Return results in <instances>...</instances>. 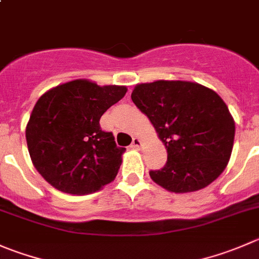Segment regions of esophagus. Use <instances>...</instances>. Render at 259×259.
<instances>
[{
	"label": "esophagus",
	"instance_id": "1",
	"mask_svg": "<svg viewBox=\"0 0 259 259\" xmlns=\"http://www.w3.org/2000/svg\"><path fill=\"white\" fill-rule=\"evenodd\" d=\"M142 145H143V142L139 139V138H133V143L130 147L134 148V149H140V148H142Z\"/></svg>",
	"mask_w": 259,
	"mask_h": 259
}]
</instances>
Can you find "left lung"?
<instances>
[{
  "label": "left lung",
  "instance_id": "8db88e82",
  "mask_svg": "<svg viewBox=\"0 0 259 259\" xmlns=\"http://www.w3.org/2000/svg\"><path fill=\"white\" fill-rule=\"evenodd\" d=\"M132 100L167 149L164 167L149 172L157 185L193 192L222 175L232 155L235 122L217 92L196 82L160 79L137 84Z\"/></svg>",
  "mask_w": 259,
  "mask_h": 259
}]
</instances>
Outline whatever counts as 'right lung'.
<instances>
[{"instance_id": "obj_1", "label": "right lung", "mask_w": 259, "mask_h": 259, "mask_svg": "<svg viewBox=\"0 0 259 259\" xmlns=\"http://www.w3.org/2000/svg\"><path fill=\"white\" fill-rule=\"evenodd\" d=\"M126 91L74 79L40 96L25 135L32 164L48 183L62 192L87 195L115 180L125 148L101 130L100 119Z\"/></svg>"}]
</instances>
